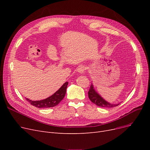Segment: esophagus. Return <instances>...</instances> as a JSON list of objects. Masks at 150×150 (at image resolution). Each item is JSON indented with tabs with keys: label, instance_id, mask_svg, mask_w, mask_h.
<instances>
[{
	"label": "esophagus",
	"instance_id": "esophagus-1",
	"mask_svg": "<svg viewBox=\"0 0 150 150\" xmlns=\"http://www.w3.org/2000/svg\"><path fill=\"white\" fill-rule=\"evenodd\" d=\"M85 70H86V68L84 66H80L78 69V73L82 74L84 72Z\"/></svg>",
	"mask_w": 150,
	"mask_h": 150
}]
</instances>
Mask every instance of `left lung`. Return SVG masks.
I'll return each mask as SVG.
<instances>
[{"instance_id":"8db88e82","label":"left lung","mask_w":150,"mask_h":150,"mask_svg":"<svg viewBox=\"0 0 150 150\" xmlns=\"http://www.w3.org/2000/svg\"><path fill=\"white\" fill-rule=\"evenodd\" d=\"M88 97L90 100L93 103L96 104L98 106L102 108H113L119 105L120 103L118 104H112L110 103L105 100L102 98L99 94L93 88L92 83L91 85L89 91L88 92Z\"/></svg>"}]
</instances>
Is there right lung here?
I'll return each mask as SVG.
<instances>
[{
    "instance_id": "add662e5",
    "label": "right lung",
    "mask_w": 150,
    "mask_h": 150,
    "mask_svg": "<svg viewBox=\"0 0 150 150\" xmlns=\"http://www.w3.org/2000/svg\"><path fill=\"white\" fill-rule=\"evenodd\" d=\"M67 85L68 82H66L52 96L45 99L38 101H32L28 98L26 99L31 105L38 108H47L54 107L58 105L60 103V101L64 98L66 93Z\"/></svg>"
}]
</instances>
